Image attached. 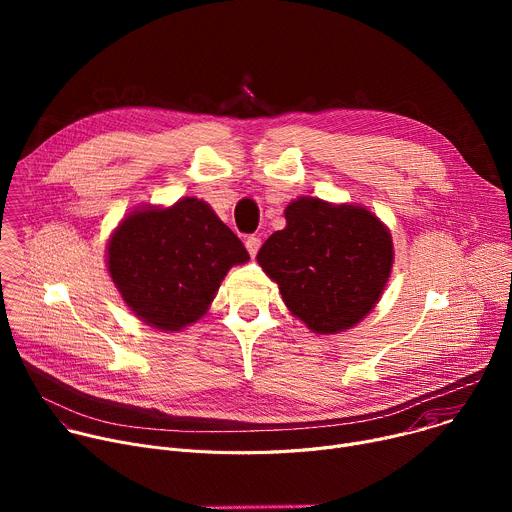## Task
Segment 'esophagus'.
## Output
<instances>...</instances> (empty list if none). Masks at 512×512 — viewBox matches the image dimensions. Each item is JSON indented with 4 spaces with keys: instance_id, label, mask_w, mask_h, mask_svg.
Segmentation results:
<instances>
[{
    "instance_id": "obj_1",
    "label": "esophagus",
    "mask_w": 512,
    "mask_h": 512,
    "mask_svg": "<svg viewBox=\"0 0 512 512\" xmlns=\"http://www.w3.org/2000/svg\"><path fill=\"white\" fill-rule=\"evenodd\" d=\"M245 247H247L249 255H251V257H255V255H257V251H259V247H261V239H259V237H249V239L245 241Z\"/></svg>"
}]
</instances>
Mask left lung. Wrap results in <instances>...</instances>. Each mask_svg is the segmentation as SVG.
<instances>
[{
  "label": "left lung",
  "mask_w": 512,
  "mask_h": 512,
  "mask_svg": "<svg viewBox=\"0 0 512 512\" xmlns=\"http://www.w3.org/2000/svg\"><path fill=\"white\" fill-rule=\"evenodd\" d=\"M283 214L285 229L257 253L283 304L314 334L356 326L379 304L391 277V231L367 206L314 196L291 200Z\"/></svg>",
  "instance_id": "obj_1"
}]
</instances>
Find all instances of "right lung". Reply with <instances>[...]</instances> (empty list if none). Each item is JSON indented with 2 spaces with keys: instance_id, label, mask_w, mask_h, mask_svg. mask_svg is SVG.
<instances>
[{
  "instance_id": "1",
  "label": "right lung",
  "mask_w": 512,
  "mask_h": 512,
  "mask_svg": "<svg viewBox=\"0 0 512 512\" xmlns=\"http://www.w3.org/2000/svg\"><path fill=\"white\" fill-rule=\"evenodd\" d=\"M247 261L241 239L194 196L135 208L107 243V271L125 306L162 332L198 322L229 269Z\"/></svg>"
}]
</instances>
